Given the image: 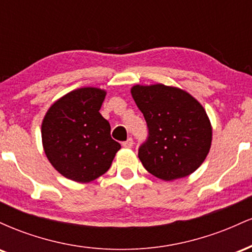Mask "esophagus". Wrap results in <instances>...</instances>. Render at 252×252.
<instances>
[{"label": "esophagus", "instance_id": "34e87169", "mask_svg": "<svg viewBox=\"0 0 252 252\" xmlns=\"http://www.w3.org/2000/svg\"><path fill=\"white\" fill-rule=\"evenodd\" d=\"M132 144H134V141H132L131 137H129L128 140L124 141V142L122 143V146L124 147V148H131Z\"/></svg>", "mask_w": 252, "mask_h": 252}]
</instances>
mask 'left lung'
<instances>
[{
    "instance_id": "left-lung-1",
    "label": "left lung",
    "mask_w": 252,
    "mask_h": 252,
    "mask_svg": "<svg viewBox=\"0 0 252 252\" xmlns=\"http://www.w3.org/2000/svg\"><path fill=\"white\" fill-rule=\"evenodd\" d=\"M131 96L149 130L138 149L144 168L164 181L195 172L212 142V126L201 104L189 92L163 84L134 85Z\"/></svg>"
}]
</instances>
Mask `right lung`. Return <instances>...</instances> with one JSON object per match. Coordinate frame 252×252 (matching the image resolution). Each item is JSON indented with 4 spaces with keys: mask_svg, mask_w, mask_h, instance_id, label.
I'll return each instance as SVG.
<instances>
[{
    "mask_svg": "<svg viewBox=\"0 0 252 252\" xmlns=\"http://www.w3.org/2000/svg\"><path fill=\"white\" fill-rule=\"evenodd\" d=\"M105 90L80 88L47 110L41 124L45 154L52 166L76 182L94 181L108 172L121 144L112 140L110 124L99 110Z\"/></svg>",
    "mask_w": 252,
    "mask_h": 252,
    "instance_id": "right-lung-1",
    "label": "right lung"
}]
</instances>
